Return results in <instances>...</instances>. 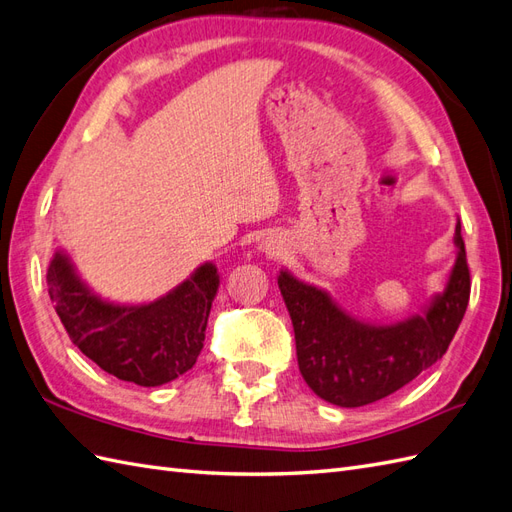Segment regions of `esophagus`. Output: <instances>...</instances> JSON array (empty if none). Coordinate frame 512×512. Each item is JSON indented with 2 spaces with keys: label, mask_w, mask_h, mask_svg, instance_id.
Masks as SVG:
<instances>
[{
  "label": "esophagus",
  "mask_w": 512,
  "mask_h": 512,
  "mask_svg": "<svg viewBox=\"0 0 512 512\" xmlns=\"http://www.w3.org/2000/svg\"><path fill=\"white\" fill-rule=\"evenodd\" d=\"M264 253H266L268 257H279V255L283 253V244L277 242V240H268V242L264 244Z\"/></svg>",
  "instance_id": "obj_1"
}]
</instances>
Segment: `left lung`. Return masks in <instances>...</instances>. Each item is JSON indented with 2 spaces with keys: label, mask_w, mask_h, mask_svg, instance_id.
Masks as SVG:
<instances>
[{
  "label": "left lung",
  "mask_w": 512,
  "mask_h": 512,
  "mask_svg": "<svg viewBox=\"0 0 512 512\" xmlns=\"http://www.w3.org/2000/svg\"><path fill=\"white\" fill-rule=\"evenodd\" d=\"M456 261L445 290L422 313L393 324H370L339 307L329 292L281 270L279 290L290 311L298 368L322 400L363 406L398 391L448 350L469 303V268L461 222Z\"/></svg>",
  "instance_id": "left-lung-1"
}]
</instances>
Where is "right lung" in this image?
Here are the masks:
<instances>
[{"label": "right lung", "mask_w": 512, "mask_h": 512, "mask_svg": "<svg viewBox=\"0 0 512 512\" xmlns=\"http://www.w3.org/2000/svg\"><path fill=\"white\" fill-rule=\"evenodd\" d=\"M218 285V268L205 261L157 300L121 305L90 290L67 253L56 251L47 268L49 298L71 342L103 372L140 387L192 370Z\"/></svg>", "instance_id": "1"}]
</instances>
